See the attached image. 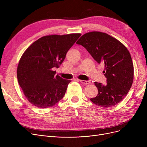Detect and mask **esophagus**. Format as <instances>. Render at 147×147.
<instances>
[{
  "instance_id": "obj_1",
  "label": "esophagus",
  "mask_w": 147,
  "mask_h": 147,
  "mask_svg": "<svg viewBox=\"0 0 147 147\" xmlns=\"http://www.w3.org/2000/svg\"><path fill=\"white\" fill-rule=\"evenodd\" d=\"M79 81L84 84H89L90 83V82L89 81H86V80H79Z\"/></svg>"
}]
</instances>
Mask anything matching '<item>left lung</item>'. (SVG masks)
Wrapping results in <instances>:
<instances>
[{
    "mask_svg": "<svg viewBox=\"0 0 147 147\" xmlns=\"http://www.w3.org/2000/svg\"><path fill=\"white\" fill-rule=\"evenodd\" d=\"M76 43L86 48L98 64L105 65L103 73L107 84L94 83L98 93L90 101L104 108L118 104L126 96L134 80V65L126 46L114 37L99 32L83 34Z\"/></svg>",
    "mask_w": 147,
    "mask_h": 147,
    "instance_id": "obj_1",
    "label": "left lung"
}]
</instances>
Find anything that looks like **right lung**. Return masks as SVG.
Returning <instances> with one entry per match:
<instances>
[{
	"label": "right lung",
	"mask_w": 147,
	"mask_h": 147,
	"mask_svg": "<svg viewBox=\"0 0 147 147\" xmlns=\"http://www.w3.org/2000/svg\"><path fill=\"white\" fill-rule=\"evenodd\" d=\"M81 36L80 33L45 36L26 50L17 67V79L28 101L33 105L46 109L63 98L69 80L55 76L67 52Z\"/></svg>",
	"instance_id": "right-lung-1"
}]
</instances>
